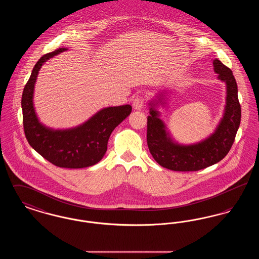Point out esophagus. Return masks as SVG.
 I'll use <instances>...</instances> for the list:
<instances>
[{
  "instance_id": "34e87169",
  "label": "esophagus",
  "mask_w": 259,
  "mask_h": 259,
  "mask_svg": "<svg viewBox=\"0 0 259 259\" xmlns=\"http://www.w3.org/2000/svg\"><path fill=\"white\" fill-rule=\"evenodd\" d=\"M145 105V99L143 98L142 96H136L135 98L133 99V108L135 110H142L144 108Z\"/></svg>"
}]
</instances>
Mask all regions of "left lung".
<instances>
[{
  "instance_id": "1",
  "label": "left lung",
  "mask_w": 259,
  "mask_h": 259,
  "mask_svg": "<svg viewBox=\"0 0 259 259\" xmlns=\"http://www.w3.org/2000/svg\"><path fill=\"white\" fill-rule=\"evenodd\" d=\"M213 69L219 78L225 81L227 97L225 111L217 130L208 139L190 146L174 143L159 118V112L150 103L148 116V141L149 151L160 166L172 171H199L223 159L229 152L241 122V105L238 87L232 71L219 59L213 60Z\"/></svg>"
}]
</instances>
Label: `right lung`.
<instances>
[{"label": "right lung", "mask_w": 259, "mask_h": 259, "mask_svg": "<svg viewBox=\"0 0 259 259\" xmlns=\"http://www.w3.org/2000/svg\"><path fill=\"white\" fill-rule=\"evenodd\" d=\"M66 49L45 54L35 65L22 94L23 127L29 145L45 159L61 168L78 169L95 165L105 155L111 132L131 113L123 105L98 111L85 123L69 130H52L37 119L33 106L34 87L42 64Z\"/></svg>", "instance_id": "1"}]
</instances>
